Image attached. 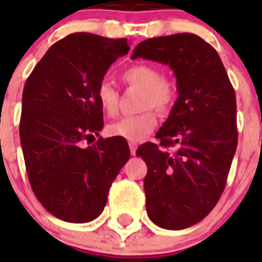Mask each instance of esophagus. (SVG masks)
I'll use <instances>...</instances> for the list:
<instances>
[{"label": "esophagus", "instance_id": "esophagus-1", "mask_svg": "<svg viewBox=\"0 0 262 262\" xmlns=\"http://www.w3.org/2000/svg\"><path fill=\"white\" fill-rule=\"evenodd\" d=\"M129 148H130V154H132V155H136L137 144H136V143H129Z\"/></svg>", "mask_w": 262, "mask_h": 262}]
</instances>
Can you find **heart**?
I'll return each instance as SVG.
<instances>
[{"label":"heart","mask_w":262,"mask_h":262,"mask_svg":"<svg viewBox=\"0 0 262 262\" xmlns=\"http://www.w3.org/2000/svg\"><path fill=\"white\" fill-rule=\"evenodd\" d=\"M123 81L132 87L143 90L140 99V110H145L137 115L125 117L107 126V135L121 137L132 143L141 141L154 132L158 123L156 114H167L177 99V87L171 80L162 76L154 65L136 63L122 73ZM96 100L100 110L107 117H114L118 111L119 92L108 81H102L96 88Z\"/></svg>","instance_id":"1"}]
</instances>
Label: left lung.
Masks as SVG:
<instances>
[{
    "mask_svg": "<svg viewBox=\"0 0 262 262\" xmlns=\"http://www.w3.org/2000/svg\"><path fill=\"white\" fill-rule=\"evenodd\" d=\"M132 58L168 65L177 77L178 98L156 133L160 144H143L136 155L148 167L149 219L183 230L203 220L226 187L238 144L235 92L217 51L194 34L147 39Z\"/></svg>",
    "mask_w": 262,
    "mask_h": 262,
    "instance_id": "1",
    "label": "left lung"
}]
</instances>
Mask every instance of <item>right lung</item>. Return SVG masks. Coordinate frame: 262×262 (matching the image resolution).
Wrapping results in <instances>:
<instances>
[{
    "mask_svg": "<svg viewBox=\"0 0 262 262\" xmlns=\"http://www.w3.org/2000/svg\"><path fill=\"white\" fill-rule=\"evenodd\" d=\"M127 39L76 32L47 50L23 91L20 140L27 174L36 199L69 223L96 219L130 151L121 137L98 139L103 111L96 88Z\"/></svg>",
    "mask_w": 262,
    "mask_h": 262,
    "instance_id": "right-lung-1",
    "label": "right lung"
}]
</instances>
